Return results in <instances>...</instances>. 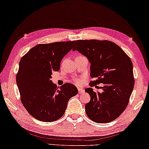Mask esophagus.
Here are the masks:
<instances>
[{"instance_id":"esophagus-1","label":"esophagus","mask_w":149,"mask_h":149,"mask_svg":"<svg viewBox=\"0 0 149 149\" xmlns=\"http://www.w3.org/2000/svg\"><path fill=\"white\" fill-rule=\"evenodd\" d=\"M78 93H80V94H81V93H82L84 92V90L81 89V88H78Z\"/></svg>"}]
</instances>
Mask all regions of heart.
I'll list each match as a JSON object with an SVG mask.
<instances>
[{
  "mask_svg": "<svg viewBox=\"0 0 149 149\" xmlns=\"http://www.w3.org/2000/svg\"><path fill=\"white\" fill-rule=\"evenodd\" d=\"M74 82L77 85L80 86V85L83 82V79L82 78H75L74 80Z\"/></svg>",
  "mask_w": 149,
  "mask_h": 149,
  "instance_id": "b5f03b06",
  "label": "heart"
}]
</instances>
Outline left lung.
Masks as SVG:
<instances>
[{
    "label": "left lung",
    "mask_w": 149,
    "mask_h": 149,
    "mask_svg": "<svg viewBox=\"0 0 149 149\" xmlns=\"http://www.w3.org/2000/svg\"><path fill=\"white\" fill-rule=\"evenodd\" d=\"M72 50L87 56L91 64V87L103 84L102 93L87 88L91 100L85 106L87 116L98 123L116 120L125 111L134 86L133 66L130 57L109 40H78Z\"/></svg>",
    "instance_id": "obj_1"
}]
</instances>
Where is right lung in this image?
<instances>
[{"instance_id": "right-lung-1", "label": "right lung", "mask_w": 149, "mask_h": 149, "mask_svg": "<svg viewBox=\"0 0 149 149\" xmlns=\"http://www.w3.org/2000/svg\"><path fill=\"white\" fill-rule=\"evenodd\" d=\"M74 41L41 44L32 47L21 58L16 76L21 102L35 119L52 122L65 113L71 97L78 94L73 84L57 87L50 80L61 60L70 51Z\"/></svg>"}]
</instances>
